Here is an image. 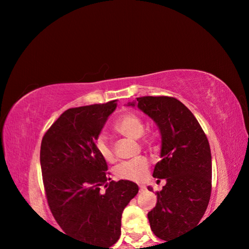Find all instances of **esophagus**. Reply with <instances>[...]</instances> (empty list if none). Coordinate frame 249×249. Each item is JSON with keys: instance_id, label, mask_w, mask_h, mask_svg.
<instances>
[{"instance_id": "1", "label": "esophagus", "mask_w": 249, "mask_h": 249, "mask_svg": "<svg viewBox=\"0 0 249 249\" xmlns=\"http://www.w3.org/2000/svg\"><path fill=\"white\" fill-rule=\"evenodd\" d=\"M140 190H141V191H145V190H146L145 185H140Z\"/></svg>"}]
</instances>
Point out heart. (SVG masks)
Segmentation results:
<instances>
[{"mask_svg": "<svg viewBox=\"0 0 249 249\" xmlns=\"http://www.w3.org/2000/svg\"><path fill=\"white\" fill-rule=\"evenodd\" d=\"M114 128L117 133L132 138V140H140L145 133V126L142 121L133 113H126V114L120 116L119 120L115 122ZM95 148L104 160L108 162H112L114 160L113 149L103 137H99L96 140ZM147 170H148V161L145 158H136L120 163L114 169V174L120 179L142 181L145 179Z\"/></svg>", "mask_w": 249, "mask_h": 249, "instance_id": "heart-1", "label": "heart"}]
</instances>
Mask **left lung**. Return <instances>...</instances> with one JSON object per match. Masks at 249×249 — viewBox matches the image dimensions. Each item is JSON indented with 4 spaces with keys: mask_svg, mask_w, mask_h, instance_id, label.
<instances>
[{
    "mask_svg": "<svg viewBox=\"0 0 249 249\" xmlns=\"http://www.w3.org/2000/svg\"><path fill=\"white\" fill-rule=\"evenodd\" d=\"M135 104L157 124L161 135V160L153 176L165 179L166 184L156 193L157 203L148 220L154 234L169 242L199 224L208 208L212 188L210 144L199 122L179 100L142 96L128 103Z\"/></svg>",
    "mask_w": 249,
    "mask_h": 249,
    "instance_id": "obj_1",
    "label": "left lung"
}]
</instances>
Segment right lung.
Returning <instances> with one entry per match:
<instances>
[{
	"label": "right lung",
	"mask_w": 249,
	"mask_h": 249,
	"mask_svg": "<svg viewBox=\"0 0 249 249\" xmlns=\"http://www.w3.org/2000/svg\"><path fill=\"white\" fill-rule=\"evenodd\" d=\"M116 100L69 108L44 135L40 167L48 205L67 235L92 249H113L125 206L138 193L128 180L108 182L107 161L95 142ZM101 186L107 187L101 193Z\"/></svg>",
	"instance_id": "1"
}]
</instances>
